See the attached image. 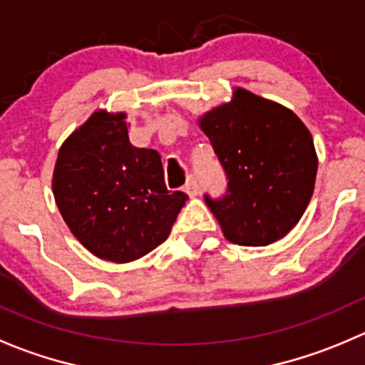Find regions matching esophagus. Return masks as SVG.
I'll return each instance as SVG.
<instances>
[{"label":"esophagus","mask_w":365,"mask_h":365,"mask_svg":"<svg viewBox=\"0 0 365 365\" xmlns=\"http://www.w3.org/2000/svg\"><path fill=\"white\" fill-rule=\"evenodd\" d=\"M183 190L187 192V196L189 197H196L197 194H200V187H197V180L194 178V176H189L185 182V185H183Z\"/></svg>","instance_id":"1"}]
</instances>
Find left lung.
<instances>
[{"label":"left lung","mask_w":365,"mask_h":365,"mask_svg":"<svg viewBox=\"0 0 365 365\" xmlns=\"http://www.w3.org/2000/svg\"><path fill=\"white\" fill-rule=\"evenodd\" d=\"M227 176L222 200L205 196L226 240L264 247L297 226L314 192L318 155L309 128L292 109L235 88L226 104L201 114Z\"/></svg>","instance_id":"8db88e82"}]
</instances>
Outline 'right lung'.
Here are the masks:
<instances>
[{"label": "right lung", "instance_id": "1", "mask_svg": "<svg viewBox=\"0 0 365 365\" xmlns=\"http://www.w3.org/2000/svg\"><path fill=\"white\" fill-rule=\"evenodd\" d=\"M125 113L98 109L60 146L53 173L58 210L93 256L130 263L169 237L189 200L168 190L159 152L135 148Z\"/></svg>", "mask_w": 365, "mask_h": 365}]
</instances>
